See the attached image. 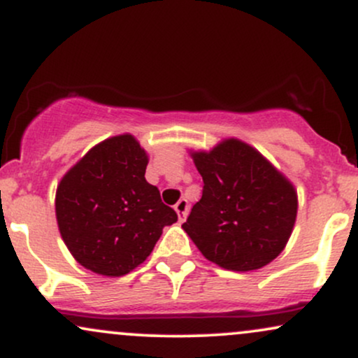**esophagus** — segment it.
Listing matches in <instances>:
<instances>
[{
  "label": "esophagus",
  "instance_id": "esophagus-1",
  "mask_svg": "<svg viewBox=\"0 0 358 358\" xmlns=\"http://www.w3.org/2000/svg\"><path fill=\"white\" fill-rule=\"evenodd\" d=\"M175 212L178 213V220L182 222V220H185V217H187V213H188V202L187 200H178V202H176V205H175Z\"/></svg>",
  "mask_w": 358,
  "mask_h": 358
}]
</instances>
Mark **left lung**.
<instances>
[{
    "label": "left lung",
    "mask_w": 358,
    "mask_h": 358,
    "mask_svg": "<svg viewBox=\"0 0 358 358\" xmlns=\"http://www.w3.org/2000/svg\"><path fill=\"white\" fill-rule=\"evenodd\" d=\"M202 199L182 229L205 259L229 271L264 268L286 248L298 213L294 185L256 148L227 138L190 151Z\"/></svg>",
    "instance_id": "obj_1"
}]
</instances>
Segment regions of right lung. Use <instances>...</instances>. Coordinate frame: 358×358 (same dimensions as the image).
<instances>
[{"mask_svg": "<svg viewBox=\"0 0 358 358\" xmlns=\"http://www.w3.org/2000/svg\"><path fill=\"white\" fill-rule=\"evenodd\" d=\"M150 158L133 134L101 141L62 176L55 215L62 239L85 269L124 276L146 261L176 212L145 178Z\"/></svg>", "mask_w": 358, "mask_h": 358, "instance_id": "right-lung-1", "label": "right lung"}]
</instances>
